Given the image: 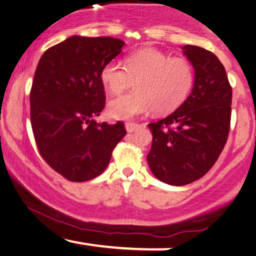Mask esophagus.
Returning a JSON list of instances; mask_svg holds the SVG:
<instances>
[{
	"label": "esophagus",
	"instance_id": "esophagus-1",
	"mask_svg": "<svg viewBox=\"0 0 256 256\" xmlns=\"http://www.w3.org/2000/svg\"><path fill=\"white\" fill-rule=\"evenodd\" d=\"M140 128V125H138V124H136V122H126L125 124V128H126V131L128 132H134V131H137L138 128Z\"/></svg>",
	"mask_w": 256,
	"mask_h": 256
}]
</instances>
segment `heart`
I'll list each match as a JSON object with an SVG mask.
<instances>
[{
	"label": "heart",
	"mask_w": 256,
	"mask_h": 256,
	"mask_svg": "<svg viewBox=\"0 0 256 256\" xmlns=\"http://www.w3.org/2000/svg\"><path fill=\"white\" fill-rule=\"evenodd\" d=\"M100 79L110 95L122 92L134 82V91L107 104L110 118L130 120L152 110L158 114L176 110L190 92L194 71L186 58L146 48L128 55L125 67L116 61L106 64Z\"/></svg>",
	"instance_id": "b5f03b06"
}]
</instances>
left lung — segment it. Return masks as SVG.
<instances>
[{"mask_svg":"<svg viewBox=\"0 0 256 256\" xmlns=\"http://www.w3.org/2000/svg\"><path fill=\"white\" fill-rule=\"evenodd\" d=\"M195 71L188 98L166 118L150 122L148 165L158 180L180 186L212 168L230 130L232 89L213 52L196 46L182 48Z\"/></svg>","mask_w":256,"mask_h":256,"instance_id":"1","label":"left lung"}]
</instances>
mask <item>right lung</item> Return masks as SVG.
I'll return each instance as SVG.
<instances>
[{
    "instance_id": "add662e5",
    "label": "right lung",
    "mask_w": 256,
    "mask_h": 256,
    "mask_svg": "<svg viewBox=\"0 0 256 256\" xmlns=\"http://www.w3.org/2000/svg\"><path fill=\"white\" fill-rule=\"evenodd\" d=\"M113 37L72 36L42 55L30 94L31 125L38 150L71 182H86L107 168L126 134L124 124L98 122L106 104L102 67L122 52Z\"/></svg>"
}]
</instances>
